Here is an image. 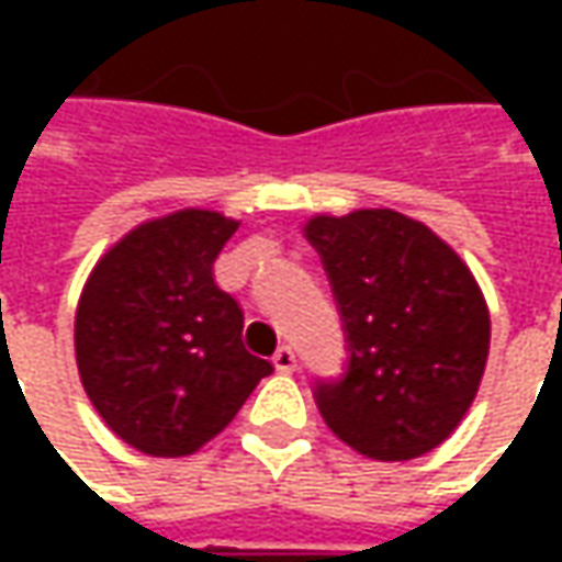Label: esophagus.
Returning a JSON list of instances; mask_svg holds the SVG:
<instances>
[{"mask_svg":"<svg viewBox=\"0 0 562 562\" xmlns=\"http://www.w3.org/2000/svg\"><path fill=\"white\" fill-rule=\"evenodd\" d=\"M271 362H274V369H278V372L291 375L293 369H296V353H293L291 347L284 344V347H278V350H274V357H271Z\"/></svg>","mask_w":562,"mask_h":562,"instance_id":"34e87169","label":"esophagus"}]
</instances>
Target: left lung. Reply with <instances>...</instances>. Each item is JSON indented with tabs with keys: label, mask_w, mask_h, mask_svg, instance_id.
<instances>
[{
	"label": "left lung",
	"mask_w": 562,
	"mask_h": 562,
	"mask_svg": "<svg viewBox=\"0 0 562 562\" xmlns=\"http://www.w3.org/2000/svg\"><path fill=\"white\" fill-rule=\"evenodd\" d=\"M303 231L347 337V372L315 381L322 419L384 463L435 450L485 375L491 318L472 271L431 227L394 209L315 215Z\"/></svg>",
	"instance_id": "1"
}]
</instances>
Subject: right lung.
I'll list each match as a JSON object with an SVG mask.
<instances>
[{
	"mask_svg": "<svg viewBox=\"0 0 562 562\" xmlns=\"http://www.w3.org/2000/svg\"><path fill=\"white\" fill-rule=\"evenodd\" d=\"M240 222L181 209L124 234L90 271L75 315L83 391L121 441L187 457L212 441L271 362L244 347V310L212 266Z\"/></svg>",
	"mask_w": 562,
	"mask_h": 562,
	"instance_id": "1",
	"label": "right lung"
}]
</instances>
